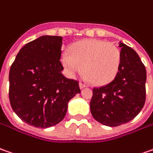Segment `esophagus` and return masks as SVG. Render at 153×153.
Returning <instances> with one entry per match:
<instances>
[{
    "label": "esophagus",
    "instance_id": "1",
    "mask_svg": "<svg viewBox=\"0 0 153 153\" xmlns=\"http://www.w3.org/2000/svg\"><path fill=\"white\" fill-rule=\"evenodd\" d=\"M79 87H80V88L82 89V88H86V87H87V84H85V83H83V82H81L79 83Z\"/></svg>",
    "mask_w": 153,
    "mask_h": 153
}]
</instances>
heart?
<instances>
[{
    "mask_svg": "<svg viewBox=\"0 0 153 153\" xmlns=\"http://www.w3.org/2000/svg\"><path fill=\"white\" fill-rule=\"evenodd\" d=\"M71 55H61V64L70 76L85 72L91 83L102 85L112 81L117 74L121 55L113 43L97 39H88L76 44Z\"/></svg>",
    "mask_w": 153,
    "mask_h": 153,
    "instance_id": "obj_1",
    "label": "heart"
}]
</instances>
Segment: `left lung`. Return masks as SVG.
Segmentation results:
<instances>
[{
  "instance_id": "obj_1",
  "label": "left lung",
  "mask_w": 153,
  "mask_h": 153,
  "mask_svg": "<svg viewBox=\"0 0 153 153\" xmlns=\"http://www.w3.org/2000/svg\"><path fill=\"white\" fill-rule=\"evenodd\" d=\"M121 60L111 82L93 89L90 110L93 117L107 126L128 123L140 113L146 101V71L139 55L120 42Z\"/></svg>"
}]
</instances>
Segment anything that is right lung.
Segmentation results:
<instances>
[{
    "label": "right lung",
    "mask_w": 153,
    "mask_h": 153,
    "mask_svg": "<svg viewBox=\"0 0 153 153\" xmlns=\"http://www.w3.org/2000/svg\"><path fill=\"white\" fill-rule=\"evenodd\" d=\"M62 37L44 35L22 48L9 72V99L22 121L47 128L57 125L68 103L81 93L77 81L62 74Z\"/></svg>",
    "instance_id": "right-lung-1"
}]
</instances>
